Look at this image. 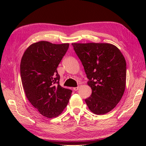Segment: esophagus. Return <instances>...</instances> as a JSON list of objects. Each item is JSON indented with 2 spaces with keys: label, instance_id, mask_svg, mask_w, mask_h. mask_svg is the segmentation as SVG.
Listing matches in <instances>:
<instances>
[{
  "label": "esophagus",
  "instance_id": "1",
  "mask_svg": "<svg viewBox=\"0 0 146 146\" xmlns=\"http://www.w3.org/2000/svg\"><path fill=\"white\" fill-rule=\"evenodd\" d=\"M79 88H80V86H77V87L73 88V90H75V91H77V90H78L79 89Z\"/></svg>",
  "mask_w": 146,
  "mask_h": 146
}]
</instances>
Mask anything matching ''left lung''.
<instances>
[{
  "label": "left lung",
  "mask_w": 146,
  "mask_h": 146,
  "mask_svg": "<svg viewBox=\"0 0 146 146\" xmlns=\"http://www.w3.org/2000/svg\"><path fill=\"white\" fill-rule=\"evenodd\" d=\"M84 67L92 95L85 102L92 112L103 115L116 107L126 85V62L117 46L110 43H72Z\"/></svg>",
  "instance_id": "left-lung-1"
}]
</instances>
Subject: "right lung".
<instances>
[{"label":"right lung","instance_id":"right-lung-1","mask_svg":"<svg viewBox=\"0 0 146 146\" xmlns=\"http://www.w3.org/2000/svg\"><path fill=\"white\" fill-rule=\"evenodd\" d=\"M69 43L41 41L31 44L21 59L22 84L27 98L46 117H56L67 106L72 91L60 85L57 68Z\"/></svg>","mask_w":146,"mask_h":146}]
</instances>
